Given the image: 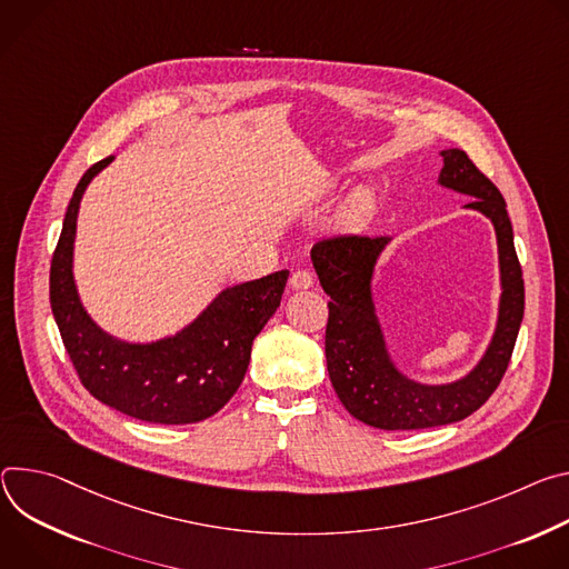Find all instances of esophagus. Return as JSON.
Wrapping results in <instances>:
<instances>
[{"instance_id":"1","label":"esophagus","mask_w":569,"mask_h":569,"mask_svg":"<svg viewBox=\"0 0 569 569\" xmlns=\"http://www.w3.org/2000/svg\"><path fill=\"white\" fill-rule=\"evenodd\" d=\"M311 284H313V276H311V271H307V269H298V271H293L291 278H289V287L296 289V291L309 289Z\"/></svg>"}]
</instances>
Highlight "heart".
Returning a JSON list of instances; mask_svg holds the SVG:
<instances>
[{
	"instance_id": "obj_1",
	"label": "heart",
	"mask_w": 569,
	"mask_h": 569,
	"mask_svg": "<svg viewBox=\"0 0 569 569\" xmlns=\"http://www.w3.org/2000/svg\"><path fill=\"white\" fill-rule=\"evenodd\" d=\"M372 212V197L366 192V189H359L355 192L343 206H341V223L348 228H355L363 223Z\"/></svg>"
}]
</instances>
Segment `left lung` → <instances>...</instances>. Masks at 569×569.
I'll return each instance as SVG.
<instances>
[{
  "mask_svg": "<svg viewBox=\"0 0 569 569\" xmlns=\"http://www.w3.org/2000/svg\"><path fill=\"white\" fill-rule=\"evenodd\" d=\"M443 169L438 182L472 197L466 206L486 214L497 234L501 298L492 341L481 361L452 385H418L396 368L377 321L370 280L377 258L391 237L339 234L311 248L330 317L326 328V359L330 382L357 420L377 429H427L450 425L475 413L499 387L509 368L525 317V280L513 246L507 201L461 149L440 151Z\"/></svg>",
  "mask_w": 569,
  "mask_h": 569,
  "instance_id": "8db88e82",
  "label": "left lung"
}]
</instances>
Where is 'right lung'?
I'll use <instances>...</instances> for the list:
<instances>
[{"label": "right lung", "mask_w": 569, "mask_h": 569, "mask_svg": "<svg viewBox=\"0 0 569 569\" xmlns=\"http://www.w3.org/2000/svg\"><path fill=\"white\" fill-rule=\"evenodd\" d=\"M112 162L92 164L79 180L51 258L49 300L81 385L103 405L156 425L214 416L239 389L256 337L280 307L289 271L223 289L178 335L126 343L106 335L83 309L74 276L77 217L90 180Z\"/></svg>", "instance_id": "add662e5"}]
</instances>
